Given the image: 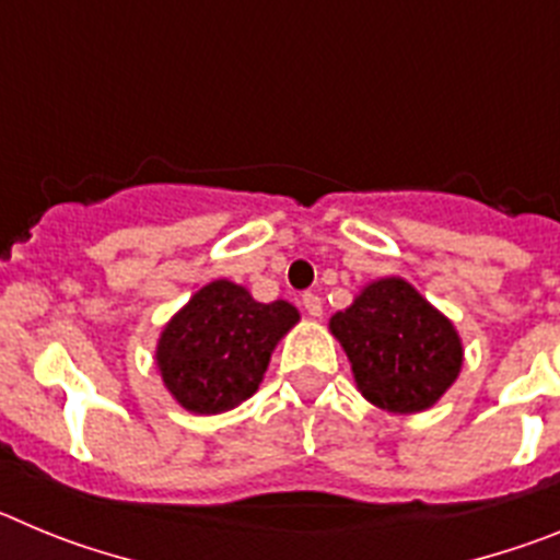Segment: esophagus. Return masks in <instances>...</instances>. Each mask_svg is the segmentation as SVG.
<instances>
[{
	"instance_id": "esophagus-1",
	"label": "esophagus",
	"mask_w": 560,
	"mask_h": 560,
	"mask_svg": "<svg viewBox=\"0 0 560 560\" xmlns=\"http://www.w3.org/2000/svg\"><path fill=\"white\" fill-rule=\"evenodd\" d=\"M303 308H305V314L314 316V319H319V316H323V300L308 291V294H303Z\"/></svg>"
}]
</instances>
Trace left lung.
I'll return each mask as SVG.
<instances>
[{
    "label": "left lung",
    "mask_w": 560,
    "mask_h": 560,
    "mask_svg": "<svg viewBox=\"0 0 560 560\" xmlns=\"http://www.w3.org/2000/svg\"><path fill=\"white\" fill-rule=\"evenodd\" d=\"M330 334L348 353L361 395L387 412L434 407L463 368L454 325L400 277L370 283L330 316Z\"/></svg>",
    "instance_id": "obj_1"
}]
</instances>
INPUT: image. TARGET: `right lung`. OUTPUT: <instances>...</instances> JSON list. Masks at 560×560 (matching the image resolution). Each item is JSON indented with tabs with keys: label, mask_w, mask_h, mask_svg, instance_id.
<instances>
[{
	"label": "right lung",
	"mask_w": 560,
	"mask_h": 560,
	"mask_svg": "<svg viewBox=\"0 0 560 560\" xmlns=\"http://www.w3.org/2000/svg\"><path fill=\"white\" fill-rule=\"evenodd\" d=\"M300 314L285 300L257 303L244 285L215 280L165 325L156 368L182 407L219 415L257 393L271 350Z\"/></svg>",
	"instance_id": "right-lung-1"
}]
</instances>
